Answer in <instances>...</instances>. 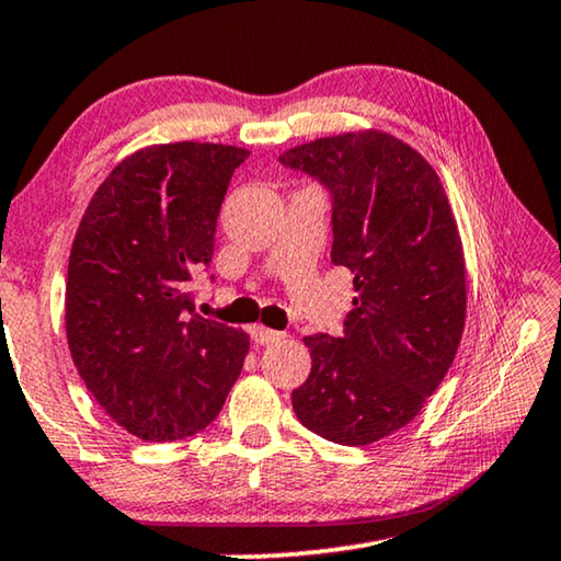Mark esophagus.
<instances>
[{
	"instance_id": "1",
	"label": "esophagus",
	"mask_w": 561,
	"mask_h": 561,
	"mask_svg": "<svg viewBox=\"0 0 561 561\" xmlns=\"http://www.w3.org/2000/svg\"><path fill=\"white\" fill-rule=\"evenodd\" d=\"M284 332H274V329H266V327H262V324H256V327H252V340L260 344V346H270V344H277V342H282L284 340Z\"/></svg>"
}]
</instances>
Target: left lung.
Instances as JSON below:
<instances>
[{
  "mask_svg": "<svg viewBox=\"0 0 561 561\" xmlns=\"http://www.w3.org/2000/svg\"><path fill=\"white\" fill-rule=\"evenodd\" d=\"M279 162L332 194V262L354 274L342 336L312 334V371L291 392L297 420L364 447L422 412L465 332V252L437 172L387 131L287 149Z\"/></svg>",
  "mask_w": 561,
  "mask_h": 561,
  "instance_id": "1",
  "label": "left lung"
}]
</instances>
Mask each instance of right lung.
<instances>
[{"label": "right lung", "instance_id": "right-lung-1", "mask_svg": "<svg viewBox=\"0 0 561 561\" xmlns=\"http://www.w3.org/2000/svg\"><path fill=\"white\" fill-rule=\"evenodd\" d=\"M242 147L152 145L124 157L79 221L65 324L75 367L106 414L145 442L202 432L242 371L249 336L194 314L192 272L215 254Z\"/></svg>", "mask_w": 561, "mask_h": 561}]
</instances>
